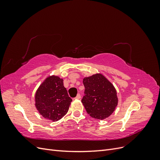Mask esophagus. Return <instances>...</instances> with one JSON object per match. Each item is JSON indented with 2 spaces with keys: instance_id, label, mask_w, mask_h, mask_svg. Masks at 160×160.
Listing matches in <instances>:
<instances>
[{
  "instance_id": "1",
  "label": "esophagus",
  "mask_w": 160,
  "mask_h": 160,
  "mask_svg": "<svg viewBox=\"0 0 160 160\" xmlns=\"http://www.w3.org/2000/svg\"><path fill=\"white\" fill-rule=\"evenodd\" d=\"M81 98V95L79 93V94H77V95L75 97V99H79Z\"/></svg>"
}]
</instances>
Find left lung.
<instances>
[{"instance_id":"1","label":"left lung","mask_w":160,"mask_h":160,"mask_svg":"<svg viewBox=\"0 0 160 160\" xmlns=\"http://www.w3.org/2000/svg\"><path fill=\"white\" fill-rule=\"evenodd\" d=\"M83 83L85 95L81 102L87 113L98 119L108 118L118 103L117 92L113 85L101 74L85 77Z\"/></svg>"}]
</instances>
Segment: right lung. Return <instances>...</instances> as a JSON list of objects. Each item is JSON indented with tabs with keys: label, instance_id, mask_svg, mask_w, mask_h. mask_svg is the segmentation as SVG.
<instances>
[{
	"label": "right lung",
	"instance_id": "1",
	"mask_svg": "<svg viewBox=\"0 0 160 160\" xmlns=\"http://www.w3.org/2000/svg\"><path fill=\"white\" fill-rule=\"evenodd\" d=\"M71 101L63 80L57 76L47 77L36 91L37 109L43 118L52 122H57L66 115Z\"/></svg>",
	"mask_w": 160,
	"mask_h": 160
}]
</instances>
